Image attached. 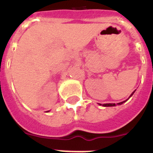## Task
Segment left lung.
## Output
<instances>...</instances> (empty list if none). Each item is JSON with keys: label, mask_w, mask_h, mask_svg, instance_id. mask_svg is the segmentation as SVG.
I'll return each instance as SVG.
<instances>
[{"label": "left lung", "mask_w": 153, "mask_h": 153, "mask_svg": "<svg viewBox=\"0 0 153 153\" xmlns=\"http://www.w3.org/2000/svg\"><path fill=\"white\" fill-rule=\"evenodd\" d=\"M134 92L135 91H134V92L131 93V95L129 96V97H132V95L134 93ZM126 101H127V100H126ZM124 102H125V101H124V102H121L117 103V105H121V104H123ZM99 105H102V104H99ZM102 106H116V105H115V103H106V104H103Z\"/></svg>", "instance_id": "left-lung-1"}]
</instances>
